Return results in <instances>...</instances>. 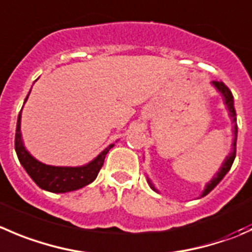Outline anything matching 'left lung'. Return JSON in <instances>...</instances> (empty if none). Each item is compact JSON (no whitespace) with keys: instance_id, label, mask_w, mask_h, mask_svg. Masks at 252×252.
Segmentation results:
<instances>
[{"instance_id":"1","label":"left lung","mask_w":252,"mask_h":252,"mask_svg":"<svg viewBox=\"0 0 252 252\" xmlns=\"http://www.w3.org/2000/svg\"><path fill=\"white\" fill-rule=\"evenodd\" d=\"M213 85L216 86V89L218 90L219 92H220L221 94H223L224 97V101H225V104L226 107H228L229 109V113H230V117L233 118V123H234V140H233V151H231L230 154H229L228 158H225V161L223 162V165H221L220 170L218 171V173H217L216 176H214L213 178H212L211 182L208 183V185L206 186V189L203 191V193H202V196H207V194L209 193V192L213 189L214 187H216L217 185H218L219 182H220L221 180H223L224 176L228 173V171L230 170L231 165H233L234 162V158H235L236 156V134H238V124H236V112H235V108H234V98H233V94H231L230 90L228 89V86H225V84L221 81H213ZM149 185H150V187L153 188L154 191H156L155 188H154L153 183L150 182V180H148Z\"/></svg>"}]
</instances>
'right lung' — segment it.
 I'll return each mask as SVG.
<instances>
[{"instance_id":"1","label":"right lung","mask_w":252,"mask_h":252,"mask_svg":"<svg viewBox=\"0 0 252 252\" xmlns=\"http://www.w3.org/2000/svg\"><path fill=\"white\" fill-rule=\"evenodd\" d=\"M29 96V94H28ZM26 97L24 102L27 101ZM23 108V107H22ZM21 113L18 114L16 128V138H14V148H16L17 156L19 162L24 167L32 180L40 188L45 191L54 192V193H65V192L75 191L82 188L84 186L94 182L102 168L107 153L109 149L113 148V144L109 145L106 150L102 151L94 161L86 166L81 167H58V166H49L45 163L39 162L26 150L22 141L21 134Z\"/></svg>"}]
</instances>
